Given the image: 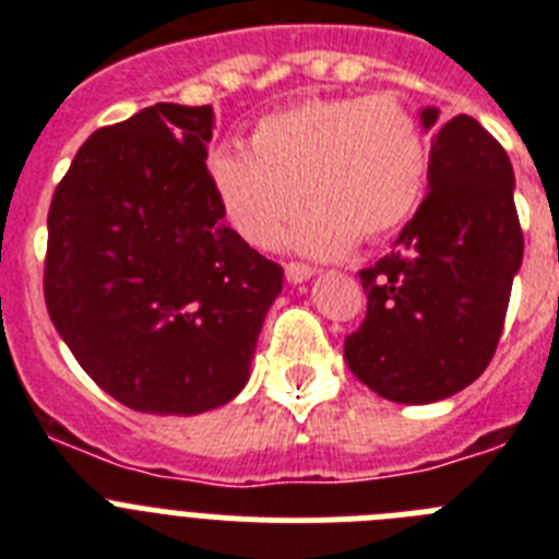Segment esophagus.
Wrapping results in <instances>:
<instances>
[{
  "label": "esophagus",
  "mask_w": 559,
  "mask_h": 559,
  "mask_svg": "<svg viewBox=\"0 0 559 559\" xmlns=\"http://www.w3.org/2000/svg\"><path fill=\"white\" fill-rule=\"evenodd\" d=\"M313 274H316V269H310V265H305V263H285V280L294 285L308 283Z\"/></svg>",
  "instance_id": "esophagus-1"
}]
</instances>
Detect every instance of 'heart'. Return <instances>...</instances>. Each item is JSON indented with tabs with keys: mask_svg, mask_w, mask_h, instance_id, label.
<instances>
[{
	"mask_svg": "<svg viewBox=\"0 0 559 559\" xmlns=\"http://www.w3.org/2000/svg\"><path fill=\"white\" fill-rule=\"evenodd\" d=\"M428 173L423 122L394 95L294 103L257 122L249 151L218 147L206 159L221 215L251 249H274L299 201L313 206L290 231L310 257L394 235L417 212Z\"/></svg>",
	"mask_w": 559,
	"mask_h": 559,
	"instance_id": "1",
	"label": "heart"
}]
</instances>
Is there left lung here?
Masks as SVG:
<instances>
[{"mask_svg": "<svg viewBox=\"0 0 559 559\" xmlns=\"http://www.w3.org/2000/svg\"><path fill=\"white\" fill-rule=\"evenodd\" d=\"M419 120L433 131L428 195L358 274L367 319L344 341L355 378L392 403H437L487 369L523 260L507 151L467 114Z\"/></svg>", "mask_w": 559, "mask_h": 559, "instance_id": "1", "label": "left lung"}]
</instances>
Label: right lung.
<instances>
[{
  "label": "right lung",
  "mask_w": 559,
  "mask_h": 559,
  "mask_svg": "<svg viewBox=\"0 0 559 559\" xmlns=\"http://www.w3.org/2000/svg\"><path fill=\"white\" fill-rule=\"evenodd\" d=\"M212 106L156 103L95 131L47 215L44 302L86 374L145 414L212 412L249 380L283 265L224 224Z\"/></svg>",
  "instance_id": "obj_1"
}]
</instances>
